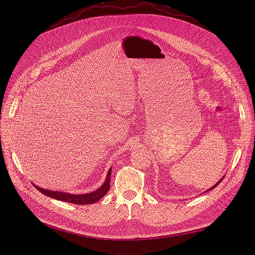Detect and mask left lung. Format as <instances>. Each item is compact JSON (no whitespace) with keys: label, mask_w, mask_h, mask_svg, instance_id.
<instances>
[{"label":"left lung","mask_w":255,"mask_h":255,"mask_svg":"<svg viewBox=\"0 0 255 255\" xmlns=\"http://www.w3.org/2000/svg\"><path fill=\"white\" fill-rule=\"evenodd\" d=\"M222 180H223V178H222V179H221V180H220L219 182H217V183H216L215 185H214V186H212V187H211V188H210L209 190H207V191H210V190H212V189H214V188H215V187H216V186H218V185H219V183H220V182H221Z\"/></svg>","instance_id":"8db88e82"}]
</instances>
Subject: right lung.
Returning <instances> with one entry per match:
<instances>
[{"label":"right lung","mask_w":255,"mask_h":255,"mask_svg":"<svg viewBox=\"0 0 255 255\" xmlns=\"http://www.w3.org/2000/svg\"><path fill=\"white\" fill-rule=\"evenodd\" d=\"M111 175H112V167L110 168L109 172H107V176L105 179V182L103 185L98 188L97 190L93 191L91 193H86V194H71V193H66V192H61V191H52L44 188H40L38 186H35L41 193H43L46 196H49L51 198H55L58 200H62V202H66L69 204H75V205H90L97 203L99 199H101L107 191L110 190V186H111Z\"/></svg>","instance_id":"right-lung-1"}]
</instances>
